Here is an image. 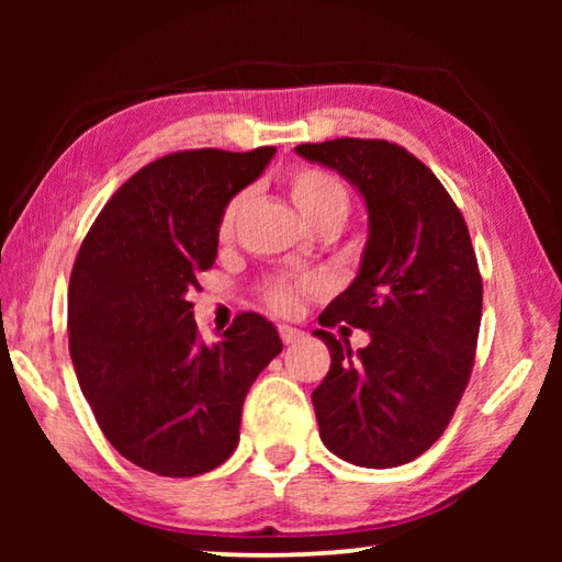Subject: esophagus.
I'll return each mask as SVG.
<instances>
[{
  "mask_svg": "<svg viewBox=\"0 0 562 562\" xmlns=\"http://www.w3.org/2000/svg\"><path fill=\"white\" fill-rule=\"evenodd\" d=\"M278 331H280V339L284 341V345H292V341L302 339V335H304L302 329H297V327H290V325H280V327H278Z\"/></svg>",
  "mask_w": 562,
  "mask_h": 562,
  "instance_id": "obj_1",
  "label": "esophagus"
}]
</instances>
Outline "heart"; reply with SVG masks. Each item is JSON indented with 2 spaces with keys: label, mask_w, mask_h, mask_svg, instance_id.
Segmentation results:
<instances>
[{
  "label": "heart",
  "mask_w": 562,
  "mask_h": 562,
  "mask_svg": "<svg viewBox=\"0 0 562 562\" xmlns=\"http://www.w3.org/2000/svg\"><path fill=\"white\" fill-rule=\"evenodd\" d=\"M290 198L304 221L312 227L322 225H341L349 215V190L337 173L317 166H300L288 173ZM245 195L237 193L225 203L217 217V240L227 243L235 233L237 215L243 211ZM325 292V282L317 278H304L300 282H270L265 288V302L280 315L297 312L304 297H315Z\"/></svg>",
  "instance_id": "obj_1"
}]
</instances>
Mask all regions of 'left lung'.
<instances>
[{
  "instance_id": "left-lung-1",
  "label": "left lung",
  "mask_w": 562,
  "mask_h": 562,
  "mask_svg": "<svg viewBox=\"0 0 562 562\" xmlns=\"http://www.w3.org/2000/svg\"><path fill=\"white\" fill-rule=\"evenodd\" d=\"M297 154L339 170L369 211L357 280L319 325L347 321L373 341L351 356L315 329L331 357L312 392L319 436L349 463L392 469L431 449L469 386L483 304L479 260L449 190L404 146L335 138Z\"/></svg>"
}]
</instances>
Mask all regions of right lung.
Returning <instances> with one entry per match:
<instances>
[{
	"label": "right lung",
	"instance_id": "add662e5",
	"mask_svg": "<svg viewBox=\"0 0 562 562\" xmlns=\"http://www.w3.org/2000/svg\"><path fill=\"white\" fill-rule=\"evenodd\" d=\"M272 154L190 148L150 160L76 255L66 322L76 376L113 449L150 473L190 479L231 459L245 396L282 351L255 312L207 347L188 302L215 262L221 211Z\"/></svg>",
	"mask_w": 562,
	"mask_h": 562
}]
</instances>
